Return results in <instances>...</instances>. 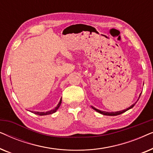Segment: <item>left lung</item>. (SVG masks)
<instances>
[{"label":"left lung","instance_id":"8db88e82","mask_svg":"<svg viewBox=\"0 0 153 153\" xmlns=\"http://www.w3.org/2000/svg\"><path fill=\"white\" fill-rule=\"evenodd\" d=\"M140 96H141V95H139V97H140ZM135 104H133L132 105H131L129 108H126V109H124V110H122V111H115V112H107V111H100L99 109H97V108L93 107V106H92V108H93L95 111H97V112L100 113V114H101L102 115H104V116H118V115H120L121 114H123V113L127 111H128L129 109H130V108H132L133 106L135 105Z\"/></svg>","mask_w":153,"mask_h":153}]
</instances>
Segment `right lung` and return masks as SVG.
Returning <instances> with one entry per match:
<instances>
[{
	"mask_svg": "<svg viewBox=\"0 0 153 153\" xmlns=\"http://www.w3.org/2000/svg\"><path fill=\"white\" fill-rule=\"evenodd\" d=\"M61 102H62V99H60L59 103L58 104L57 106L55 108H53V109H52L51 111H46V112H39V111H30L33 113V114H37V115H39V116H46V115H49V114H53V113L56 112V111L58 109V108L60 107V104H61Z\"/></svg>",
	"mask_w": 153,
	"mask_h": 153,
	"instance_id": "obj_1",
	"label": "right lung"
}]
</instances>
